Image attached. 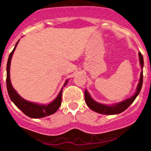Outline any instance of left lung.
Here are the masks:
<instances>
[{
    "label": "left lung",
    "mask_w": 151,
    "mask_h": 151,
    "mask_svg": "<svg viewBox=\"0 0 151 151\" xmlns=\"http://www.w3.org/2000/svg\"><path fill=\"white\" fill-rule=\"evenodd\" d=\"M138 56H139V61H140V65L141 66V69H143L144 67V59L143 56L141 54V52L138 53ZM142 83H143V71H141V76H140V79L138 85L136 88V91L129 98H127L126 100L121 101L115 104H111V105H107V104H103L101 103H98L97 101H94L91 97L90 94L88 93L86 89L85 91V99L86 104L88 105L91 110L93 111L97 112L101 114H105V115H114V114H119V113H122V112L125 111L129 106H130L137 96L139 94L140 91H141V87H142Z\"/></svg>",
    "instance_id": "obj_1"
}]
</instances>
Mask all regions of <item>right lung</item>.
<instances>
[{
    "label": "right lung",
    "instance_id": "obj_1",
    "mask_svg": "<svg viewBox=\"0 0 151 151\" xmlns=\"http://www.w3.org/2000/svg\"><path fill=\"white\" fill-rule=\"evenodd\" d=\"M18 41L16 44L13 51L10 53L9 58L7 60V64H6V88H7L8 94L10 97V100L13 102V104L17 106V107L26 116H28L30 118L38 119L45 117L47 116H50L55 112L57 111L59 107L61 105V101H62V91L63 87H65L67 84L69 80H66L63 85V87L60 91L59 94L57 95L54 101L50 103L49 104H36V103L30 102L26 100L23 99L19 94L16 91V90L13 88V85H12L11 82H10V62H11L12 57L14 53L16 47L18 45Z\"/></svg>",
    "mask_w": 151,
    "mask_h": 151
}]
</instances>
